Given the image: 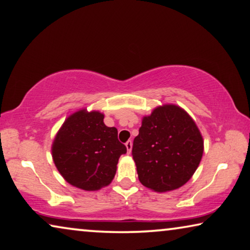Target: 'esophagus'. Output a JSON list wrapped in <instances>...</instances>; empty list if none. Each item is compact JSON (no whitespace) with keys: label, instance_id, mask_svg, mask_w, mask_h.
<instances>
[{"label":"esophagus","instance_id":"obj_1","mask_svg":"<svg viewBox=\"0 0 250 250\" xmlns=\"http://www.w3.org/2000/svg\"><path fill=\"white\" fill-rule=\"evenodd\" d=\"M125 146H126V148H127V153L129 154L130 150H132V146H133L132 141H127V142H126V143H125Z\"/></svg>","mask_w":250,"mask_h":250}]
</instances>
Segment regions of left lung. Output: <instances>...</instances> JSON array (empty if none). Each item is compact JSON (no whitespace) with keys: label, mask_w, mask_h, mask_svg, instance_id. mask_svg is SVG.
Returning a JSON list of instances; mask_svg holds the SVG:
<instances>
[{"label":"left lung","mask_w":250,"mask_h":250,"mask_svg":"<svg viewBox=\"0 0 250 250\" xmlns=\"http://www.w3.org/2000/svg\"><path fill=\"white\" fill-rule=\"evenodd\" d=\"M132 156L140 182L155 191L177 189L197 169L204 142L195 122L176 105H164L143 118Z\"/></svg>","instance_id":"left-lung-1"}]
</instances>
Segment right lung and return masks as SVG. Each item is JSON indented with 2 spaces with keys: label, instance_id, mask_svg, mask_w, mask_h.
I'll return each mask as SVG.
<instances>
[{
  "label": "right lung",
  "instance_id": "1",
  "mask_svg": "<svg viewBox=\"0 0 250 250\" xmlns=\"http://www.w3.org/2000/svg\"><path fill=\"white\" fill-rule=\"evenodd\" d=\"M100 112L79 110L69 116L57 133L52 147L56 168L65 181L84 190L107 186L116 173L126 146L118 141L117 129L104 124Z\"/></svg>",
  "mask_w": 250,
  "mask_h": 250
}]
</instances>
